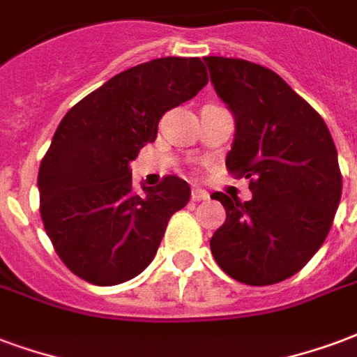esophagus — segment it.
Instances as JSON below:
<instances>
[{
  "label": "esophagus",
  "mask_w": 357,
  "mask_h": 357,
  "mask_svg": "<svg viewBox=\"0 0 357 357\" xmlns=\"http://www.w3.org/2000/svg\"><path fill=\"white\" fill-rule=\"evenodd\" d=\"M208 192L202 191V189H192L191 191V200L192 202H200V200H208Z\"/></svg>",
  "instance_id": "34e87169"
}]
</instances>
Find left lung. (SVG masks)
I'll use <instances>...</instances> for the list:
<instances>
[{
  "label": "left lung",
  "mask_w": 357,
  "mask_h": 357,
  "mask_svg": "<svg viewBox=\"0 0 357 357\" xmlns=\"http://www.w3.org/2000/svg\"><path fill=\"white\" fill-rule=\"evenodd\" d=\"M204 62L236 121L227 170L253 192L248 202L212 195L227 212L210 240L213 259L242 284H278L312 259L333 225L342 192L333 138L273 70L240 58Z\"/></svg>",
  "instance_id": "8db88e82"
}]
</instances>
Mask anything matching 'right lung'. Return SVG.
I'll return each mask as SVG.
<instances>
[{"label":"right lung","mask_w":357,"mask_h":357,"mask_svg":"<svg viewBox=\"0 0 357 357\" xmlns=\"http://www.w3.org/2000/svg\"><path fill=\"white\" fill-rule=\"evenodd\" d=\"M206 83L200 58H157L121 71L66 113L39 166V213L54 252L79 278L115 286L153 261L191 189L166 176L139 195L128 162L155 142L160 117Z\"/></svg>","instance_id":"obj_1"}]
</instances>
